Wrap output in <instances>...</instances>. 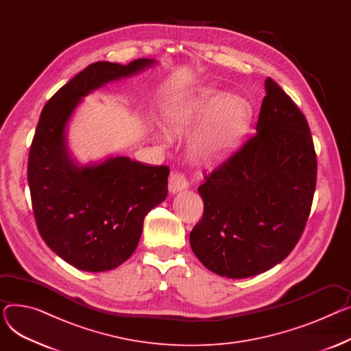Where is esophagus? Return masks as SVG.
Returning <instances> with one entry per match:
<instances>
[{"label":"esophagus","instance_id":"34e87169","mask_svg":"<svg viewBox=\"0 0 351 351\" xmlns=\"http://www.w3.org/2000/svg\"><path fill=\"white\" fill-rule=\"evenodd\" d=\"M189 186V183L186 180V176L180 173V172H173L169 178V191L172 193H176L179 191L186 189Z\"/></svg>","mask_w":351,"mask_h":351}]
</instances>
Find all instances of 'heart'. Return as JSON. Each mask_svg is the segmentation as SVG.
Returning <instances> with one entry per match:
<instances>
[{
  "label": "heart",
  "instance_id": "1",
  "mask_svg": "<svg viewBox=\"0 0 351 351\" xmlns=\"http://www.w3.org/2000/svg\"><path fill=\"white\" fill-rule=\"evenodd\" d=\"M249 119L250 109L243 98L225 97L212 88L197 90L166 112V122L175 134L186 132L201 123L193 135L192 151L205 165H216L232 154Z\"/></svg>",
  "mask_w": 351,
  "mask_h": 351
}]
</instances>
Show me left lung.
Returning <instances> with one entry per match:
<instances>
[{
	"mask_svg": "<svg viewBox=\"0 0 351 351\" xmlns=\"http://www.w3.org/2000/svg\"><path fill=\"white\" fill-rule=\"evenodd\" d=\"M256 132L210 172L197 192L204 216L191 247L210 271L229 279L263 273L300 241L317 180V156L299 106L266 80Z\"/></svg>",
	"mask_w": 351,
	"mask_h": 351,
	"instance_id": "1",
	"label": "left lung"
}]
</instances>
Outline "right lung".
Returning a JSON list of instances; mask_svg holds the SVG:
<instances>
[{
	"label": "right lung",
	"mask_w": 351,
	"mask_h": 351,
	"mask_svg": "<svg viewBox=\"0 0 351 351\" xmlns=\"http://www.w3.org/2000/svg\"><path fill=\"white\" fill-rule=\"evenodd\" d=\"M88 65L45 104L28 156V186L36 228L61 259L85 271L115 269L135 252L143 219L168 195V166L126 156L78 168L66 154L65 125L82 97L152 65Z\"/></svg>",
	"instance_id": "add662e5"
}]
</instances>
